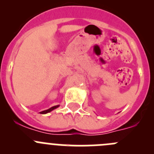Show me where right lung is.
I'll return each mask as SVG.
<instances>
[{
    "instance_id": "add662e5",
    "label": "right lung",
    "mask_w": 154,
    "mask_h": 154,
    "mask_svg": "<svg viewBox=\"0 0 154 154\" xmlns=\"http://www.w3.org/2000/svg\"><path fill=\"white\" fill-rule=\"evenodd\" d=\"M59 106H60V105H57V106H52V107H51V108H50V109H48L44 110V111L41 112H40V113H41V114H47V113L50 112H51V111H53V110H54V109H55L58 108Z\"/></svg>"
}]
</instances>
